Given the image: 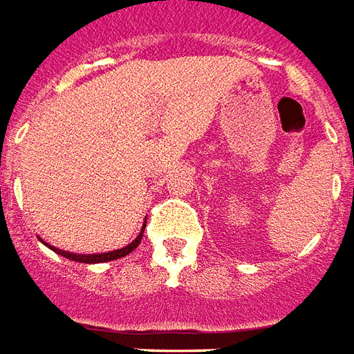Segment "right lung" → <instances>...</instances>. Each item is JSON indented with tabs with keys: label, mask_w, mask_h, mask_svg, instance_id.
Instances as JSON below:
<instances>
[{
	"label": "right lung",
	"mask_w": 354,
	"mask_h": 354,
	"mask_svg": "<svg viewBox=\"0 0 354 354\" xmlns=\"http://www.w3.org/2000/svg\"><path fill=\"white\" fill-rule=\"evenodd\" d=\"M145 229L141 230V234L133 240L131 244L125 245L122 250H116V252H109V253H97V255H76V253H68V252H62V250H57V248H51L57 253H61L62 257H66V259H72V261H80V263H102V261H114V259H120V257H125L127 253H131L137 245L141 244V238Z\"/></svg>",
	"instance_id": "1"
}]
</instances>
